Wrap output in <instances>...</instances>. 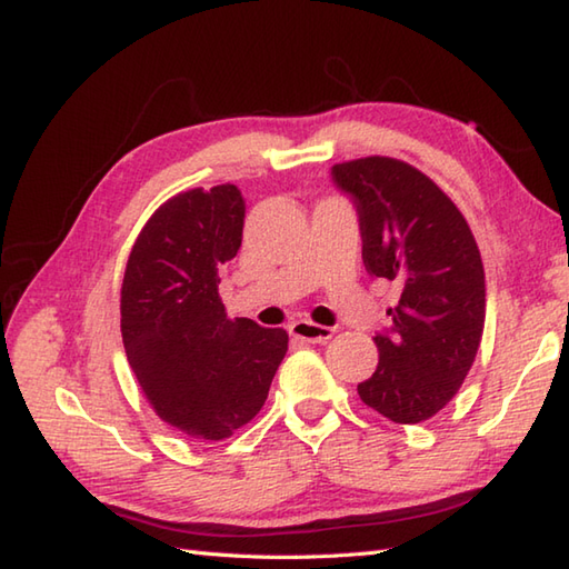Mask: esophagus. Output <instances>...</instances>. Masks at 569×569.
<instances>
[{
	"label": "esophagus",
	"instance_id": "34e87169",
	"mask_svg": "<svg viewBox=\"0 0 569 569\" xmlns=\"http://www.w3.org/2000/svg\"><path fill=\"white\" fill-rule=\"evenodd\" d=\"M288 332H291L296 340H300V342H328L330 337L335 335L332 328H325V325H316L310 320L293 322L291 328H288Z\"/></svg>",
	"mask_w": 569,
	"mask_h": 569
}]
</instances>
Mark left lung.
<instances>
[{
    "label": "left lung",
    "mask_w": 569,
    "mask_h": 569,
    "mask_svg": "<svg viewBox=\"0 0 569 569\" xmlns=\"http://www.w3.org/2000/svg\"><path fill=\"white\" fill-rule=\"evenodd\" d=\"M359 212L361 257L401 298L373 337L379 365L357 386L383 418L413 426L452 401L485 332L487 286L475 234L457 204L406 161L367 156L332 166Z\"/></svg>",
    "instance_id": "8db88e82"
}]
</instances>
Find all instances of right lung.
Wrapping results in <instances>:
<instances>
[{"instance_id":"right-lung-1","label":"right lung","mask_w":569,"mask_h":569,"mask_svg":"<svg viewBox=\"0 0 569 569\" xmlns=\"http://www.w3.org/2000/svg\"><path fill=\"white\" fill-rule=\"evenodd\" d=\"M244 210L232 183L178 192L143 224L124 271L129 365L153 413L200 442L224 440L259 413L288 349L281 328L229 320L217 291Z\"/></svg>"}]
</instances>
